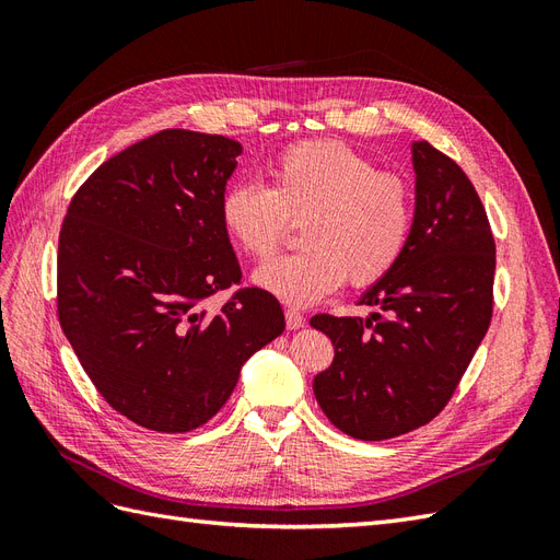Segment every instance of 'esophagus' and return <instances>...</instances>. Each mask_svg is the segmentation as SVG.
Masks as SVG:
<instances>
[{
    "label": "esophagus",
    "instance_id": "34e87169",
    "mask_svg": "<svg viewBox=\"0 0 560 560\" xmlns=\"http://www.w3.org/2000/svg\"><path fill=\"white\" fill-rule=\"evenodd\" d=\"M303 322H306V317H303L296 308H287L284 311V325H287V329H299V327H303Z\"/></svg>",
    "mask_w": 560,
    "mask_h": 560
}]
</instances>
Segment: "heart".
Segmentation results:
<instances>
[{
    "instance_id": "obj_1",
    "label": "heart",
    "mask_w": 560,
    "mask_h": 560,
    "mask_svg": "<svg viewBox=\"0 0 560 560\" xmlns=\"http://www.w3.org/2000/svg\"><path fill=\"white\" fill-rule=\"evenodd\" d=\"M268 184L238 182L219 200V224L252 259L273 254L287 219H303L306 249L264 264L254 282L290 306L336 292L350 278L364 287L404 257L413 231V194L401 175L376 171L336 140L287 147L268 165Z\"/></svg>"
}]
</instances>
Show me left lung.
<instances>
[{
  "mask_svg": "<svg viewBox=\"0 0 560 560\" xmlns=\"http://www.w3.org/2000/svg\"><path fill=\"white\" fill-rule=\"evenodd\" d=\"M416 210L409 247L360 303L369 317L315 315L334 362L313 381L319 409L348 436L381 442L448 404L493 315L495 241L463 167L411 144Z\"/></svg>",
  "mask_w": 560,
  "mask_h": 560,
  "instance_id": "obj_1",
  "label": "left lung"
}]
</instances>
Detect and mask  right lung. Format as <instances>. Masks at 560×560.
Wrapping results in <instances>:
<instances>
[{
	"instance_id": "obj_1",
	"label": "right lung",
	"mask_w": 560,
	"mask_h": 560,
	"mask_svg": "<svg viewBox=\"0 0 560 560\" xmlns=\"http://www.w3.org/2000/svg\"><path fill=\"white\" fill-rule=\"evenodd\" d=\"M243 154L224 135L171 128L83 182L58 243V317L97 393L135 425L196 430L243 364L284 331L273 294L241 282L219 200Z\"/></svg>"
}]
</instances>
